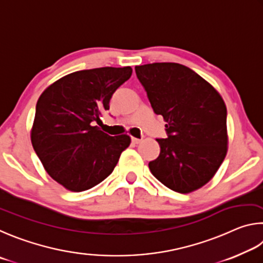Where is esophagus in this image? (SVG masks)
Masks as SVG:
<instances>
[{
    "instance_id": "34e87169",
    "label": "esophagus",
    "mask_w": 263,
    "mask_h": 263,
    "mask_svg": "<svg viewBox=\"0 0 263 263\" xmlns=\"http://www.w3.org/2000/svg\"><path fill=\"white\" fill-rule=\"evenodd\" d=\"M132 142L134 144H140L141 142H142V140H140V139H136V137H132Z\"/></svg>"
}]
</instances>
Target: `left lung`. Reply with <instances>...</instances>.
Instances as JSON below:
<instances>
[{
    "instance_id": "left-lung-1",
    "label": "left lung",
    "mask_w": 263,
    "mask_h": 263,
    "mask_svg": "<svg viewBox=\"0 0 263 263\" xmlns=\"http://www.w3.org/2000/svg\"><path fill=\"white\" fill-rule=\"evenodd\" d=\"M154 112L164 118L166 139L149 163L151 173L174 192H194L217 172L228 151L227 106L214 86L173 62L135 67Z\"/></svg>"
}]
</instances>
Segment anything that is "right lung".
<instances>
[{
    "instance_id": "obj_1",
    "label": "right lung",
    "mask_w": 263,
    "mask_h": 263,
    "mask_svg": "<svg viewBox=\"0 0 263 263\" xmlns=\"http://www.w3.org/2000/svg\"><path fill=\"white\" fill-rule=\"evenodd\" d=\"M132 72L130 67L75 71L39 97L32 145L47 173L68 191L83 192L105 180L130 144L128 135L109 136L96 123H103L112 95Z\"/></svg>"
}]
</instances>
